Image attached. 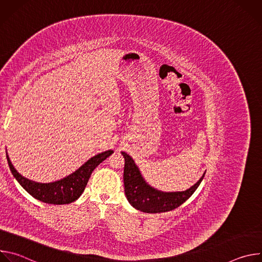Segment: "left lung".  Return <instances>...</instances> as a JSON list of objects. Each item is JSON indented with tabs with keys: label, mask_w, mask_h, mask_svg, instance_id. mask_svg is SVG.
Masks as SVG:
<instances>
[{
	"label": "left lung",
	"mask_w": 262,
	"mask_h": 262,
	"mask_svg": "<svg viewBox=\"0 0 262 262\" xmlns=\"http://www.w3.org/2000/svg\"><path fill=\"white\" fill-rule=\"evenodd\" d=\"M124 158V192L129 204L136 209L147 213H159L173 210L188 200L203 180L201 178L190 189L181 192H164L149 184L141 174L133 158L121 152Z\"/></svg>",
	"instance_id": "obj_1"
}]
</instances>
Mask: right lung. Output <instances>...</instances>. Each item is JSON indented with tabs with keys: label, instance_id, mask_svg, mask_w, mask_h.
Masks as SVG:
<instances>
[{
	"label": "right lung",
	"instance_id": "right-lung-1",
	"mask_svg": "<svg viewBox=\"0 0 262 262\" xmlns=\"http://www.w3.org/2000/svg\"><path fill=\"white\" fill-rule=\"evenodd\" d=\"M113 152V150H107L98 154L64 178L46 183L31 180L19 174L13 167L7 152L6 157L12 175L32 197L45 203L61 205L76 201L83 194L93 170Z\"/></svg>",
	"mask_w": 262,
	"mask_h": 262
}]
</instances>
